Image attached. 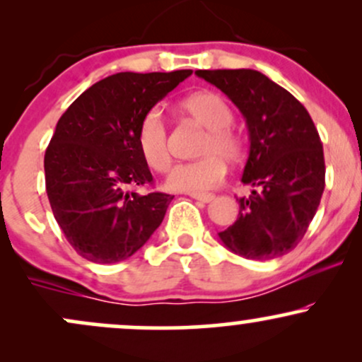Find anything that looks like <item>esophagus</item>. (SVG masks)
I'll use <instances>...</instances> for the list:
<instances>
[{"label":"esophagus","instance_id":"esophagus-1","mask_svg":"<svg viewBox=\"0 0 362 362\" xmlns=\"http://www.w3.org/2000/svg\"><path fill=\"white\" fill-rule=\"evenodd\" d=\"M190 197L195 199V201L199 202H204V204H207V202H211L214 199L213 194H190Z\"/></svg>","mask_w":362,"mask_h":362}]
</instances>
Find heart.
<instances>
[{
    "label": "heart",
    "instance_id": "obj_1",
    "mask_svg": "<svg viewBox=\"0 0 362 362\" xmlns=\"http://www.w3.org/2000/svg\"><path fill=\"white\" fill-rule=\"evenodd\" d=\"M182 110L194 122L206 129L199 144L201 160L175 165L167 175V187L175 192L202 194L221 184L226 175V161L235 165L243 156L242 138L231 129L233 112L214 91H197L180 103ZM138 148L144 161L156 172H165L172 163L168 146V132L161 114L149 110L141 119Z\"/></svg>",
    "mask_w": 362,
    "mask_h": 362
}]
</instances>
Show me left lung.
<instances>
[{"label": "left lung", "mask_w": 362, "mask_h": 362, "mask_svg": "<svg viewBox=\"0 0 362 362\" xmlns=\"http://www.w3.org/2000/svg\"><path fill=\"white\" fill-rule=\"evenodd\" d=\"M247 122L250 153L238 219L219 233L224 247L252 260L286 255L301 242L325 189V160L308 110L255 69H197Z\"/></svg>", "instance_id": "8db88e82"}]
</instances>
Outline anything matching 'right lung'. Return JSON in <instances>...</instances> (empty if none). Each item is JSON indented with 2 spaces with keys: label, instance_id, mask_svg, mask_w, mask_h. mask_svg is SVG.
Instances as JSON below:
<instances>
[{
  "label": "right lung",
  "instance_id": "obj_1",
  "mask_svg": "<svg viewBox=\"0 0 362 362\" xmlns=\"http://www.w3.org/2000/svg\"><path fill=\"white\" fill-rule=\"evenodd\" d=\"M190 74H112L61 115L45 149V189L54 218L83 259L126 260L163 221L173 195L131 190L153 182L136 134L143 115Z\"/></svg>",
  "mask_w": 362,
  "mask_h": 362
}]
</instances>
